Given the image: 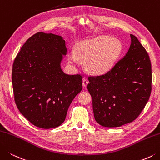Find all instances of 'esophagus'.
Listing matches in <instances>:
<instances>
[{"label": "esophagus", "instance_id": "34e87169", "mask_svg": "<svg viewBox=\"0 0 160 160\" xmlns=\"http://www.w3.org/2000/svg\"><path fill=\"white\" fill-rule=\"evenodd\" d=\"M82 83H83V86L84 87H86L87 85H88V81L87 79H83Z\"/></svg>", "mask_w": 160, "mask_h": 160}]
</instances>
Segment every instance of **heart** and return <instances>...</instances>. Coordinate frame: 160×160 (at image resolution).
I'll list each match as a JSON object with an SVG mask.
<instances>
[{"label": "heart", "instance_id": "heart-1", "mask_svg": "<svg viewBox=\"0 0 160 160\" xmlns=\"http://www.w3.org/2000/svg\"><path fill=\"white\" fill-rule=\"evenodd\" d=\"M122 50L119 40L108 36H100L91 40L83 42L77 47L76 52L69 54V61L79 62V57L86 60L87 70L93 74H103L111 70Z\"/></svg>", "mask_w": 160, "mask_h": 160}]
</instances>
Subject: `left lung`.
I'll return each mask as SVG.
<instances>
[{"mask_svg": "<svg viewBox=\"0 0 160 160\" xmlns=\"http://www.w3.org/2000/svg\"><path fill=\"white\" fill-rule=\"evenodd\" d=\"M125 56L104 74L88 77L95 119L107 128L120 127L140 115L152 90L150 57L142 44L130 35Z\"/></svg>", "mask_w": 160, "mask_h": 160, "instance_id": "left-lung-1", "label": "left lung"}]
</instances>
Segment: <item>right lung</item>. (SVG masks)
Instances as JSON below:
<instances>
[{
    "instance_id": "obj_1",
    "label": "right lung",
    "mask_w": 160,
    "mask_h": 160,
    "mask_svg": "<svg viewBox=\"0 0 160 160\" xmlns=\"http://www.w3.org/2000/svg\"><path fill=\"white\" fill-rule=\"evenodd\" d=\"M67 49L61 36L39 32L24 44L12 72L18 109L36 127L55 128L65 120L71 102L82 90V75L61 68Z\"/></svg>"
}]
</instances>
